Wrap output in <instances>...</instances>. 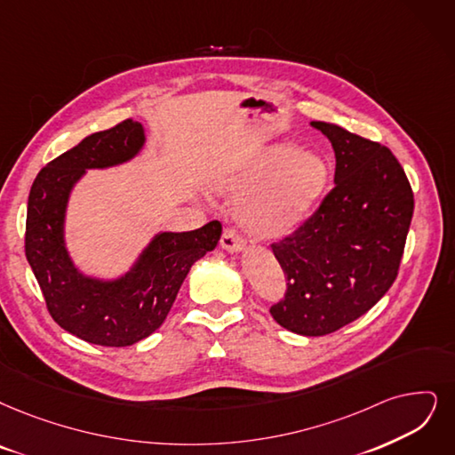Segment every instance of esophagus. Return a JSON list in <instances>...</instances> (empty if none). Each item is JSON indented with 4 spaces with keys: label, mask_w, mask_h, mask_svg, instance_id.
<instances>
[{
    "label": "esophagus",
    "mask_w": 455,
    "mask_h": 455,
    "mask_svg": "<svg viewBox=\"0 0 455 455\" xmlns=\"http://www.w3.org/2000/svg\"><path fill=\"white\" fill-rule=\"evenodd\" d=\"M220 246L228 251H241L244 248V241L235 228H226L220 239Z\"/></svg>",
    "instance_id": "esophagus-1"
}]
</instances>
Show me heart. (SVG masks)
I'll use <instances>...</instances> for the list:
<instances>
[{
  "instance_id": "1",
  "label": "heart",
  "mask_w": 455,
  "mask_h": 455,
  "mask_svg": "<svg viewBox=\"0 0 455 455\" xmlns=\"http://www.w3.org/2000/svg\"><path fill=\"white\" fill-rule=\"evenodd\" d=\"M329 168L312 153L275 148L261 153L228 179L226 188L241 196L239 218L244 229L261 239L293 231L321 197Z\"/></svg>"
}]
</instances>
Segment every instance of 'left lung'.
I'll return each instance as SVG.
<instances>
[{
  "label": "left lung",
  "instance_id": "left-lung-1",
  "mask_svg": "<svg viewBox=\"0 0 455 455\" xmlns=\"http://www.w3.org/2000/svg\"><path fill=\"white\" fill-rule=\"evenodd\" d=\"M312 124L332 143L334 188L293 233L270 244L287 280L270 315L295 334L324 336L364 315L392 287L414 196L385 145L332 123Z\"/></svg>",
  "mask_w": 455,
  "mask_h": 455
}]
</instances>
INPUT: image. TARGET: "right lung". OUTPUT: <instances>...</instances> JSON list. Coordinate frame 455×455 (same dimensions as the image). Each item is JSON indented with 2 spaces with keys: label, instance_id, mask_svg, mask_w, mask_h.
<instances>
[{
  "label": "right lung",
  "instance_id": "1",
  "mask_svg": "<svg viewBox=\"0 0 455 455\" xmlns=\"http://www.w3.org/2000/svg\"><path fill=\"white\" fill-rule=\"evenodd\" d=\"M138 121L124 119L84 138L35 177L26 218V258L39 282L48 314L76 338L126 347L153 334L170 314L190 267L214 250L222 224L212 220L183 233H160L124 278L99 282L72 265L63 243V218L72 185L87 168L132 158L143 145Z\"/></svg>",
  "mask_w": 455,
  "mask_h": 455
}]
</instances>
